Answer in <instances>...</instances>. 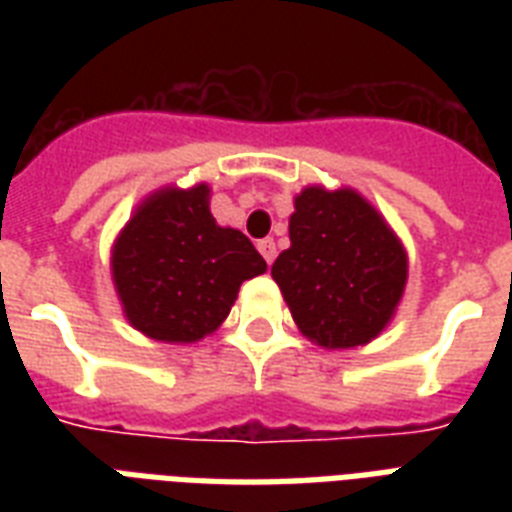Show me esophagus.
<instances>
[{"label": "esophagus", "mask_w": 512, "mask_h": 512, "mask_svg": "<svg viewBox=\"0 0 512 512\" xmlns=\"http://www.w3.org/2000/svg\"><path fill=\"white\" fill-rule=\"evenodd\" d=\"M257 249H260V255L265 257V263H268V265L276 260V241H273V239H263L260 244H257Z\"/></svg>", "instance_id": "esophagus-1"}]
</instances>
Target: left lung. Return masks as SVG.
<instances>
[{"mask_svg": "<svg viewBox=\"0 0 512 512\" xmlns=\"http://www.w3.org/2000/svg\"><path fill=\"white\" fill-rule=\"evenodd\" d=\"M289 241L271 276L308 340L356 348L388 327L409 265L404 244L361 193L308 185L295 199Z\"/></svg>", "mask_w": 512, "mask_h": 512, "instance_id": "1", "label": "left lung"}]
</instances>
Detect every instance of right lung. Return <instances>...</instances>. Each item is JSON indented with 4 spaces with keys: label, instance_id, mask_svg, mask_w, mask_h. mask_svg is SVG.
I'll list each match as a JSON object with an SVG mask.
<instances>
[{
    "label": "right lung",
    "instance_id": "add662e5",
    "mask_svg": "<svg viewBox=\"0 0 512 512\" xmlns=\"http://www.w3.org/2000/svg\"><path fill=\"white\" fill-rule=\"evenodd\" d=\"M265 268L244 233L215 223L207 183L151 193L111 249L124 316L162 342L212 335L231 313L241 284Z\"/></svg>",
    "mask_w": 512,
    "mask_h": 512
}]
</instances>
